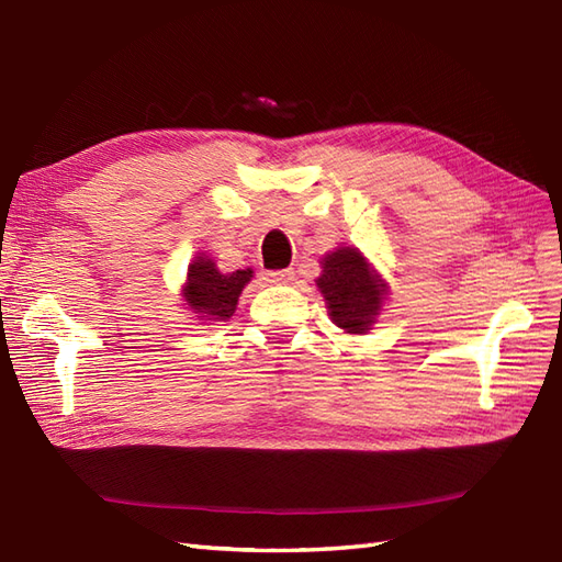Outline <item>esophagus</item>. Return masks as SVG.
<instances>
[{"instance_id":"obj_1","label":"esophagus","mask_w":562,"mask_h":562,"mask_svg":"<svg viewBox=\"0 0 562 562\" xmlns=\"http://www.w3.org/2000/svg\"><path fill=\"white\" fill-rule=\"evenodd\" d=\"M267 281L269 283H291L293 281V269H274L267 271Z\"/></svg>"}]
</instances>
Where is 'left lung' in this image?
<instances>
[{"label":"left lung","mask_w":562,"mask_h":562,"mask_svg":"<svg viewBox=\"0 0 562 562\" xmlns=\"http://www.w3.org/2000/svg\"><path fill=\"white\" fill-rule=\"evenodd\" d=\"M316 288L326 300L330 321L347 335L372 330L389 295V283L353 246H337L323 255Z\"/></svg>","instance_id":"obj_1"}]
</instances>
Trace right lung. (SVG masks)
<instances>
[{"instance_id": "right-lung-1", "label": "right lung", "mask_w": 562, "mask_h": 562, "mask_svg": "<svg viewBox=\"0 0 562 562\" xmlns=\"http://www.w3.org/2000/svg\"><path fill=\"white\" fill-rule=\"evenodd\" d=\"M252 279V269H236L223 274L215 260L206 252H199L187 267V281L182 285L184 310L196 314V321H227L239 304V295L248 281Z\"/></svg>"}]
</instances>
